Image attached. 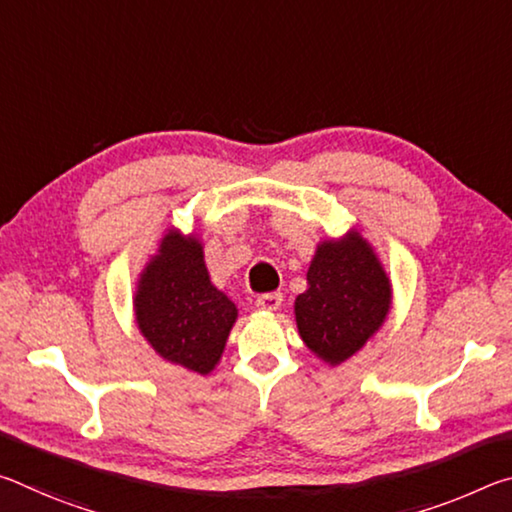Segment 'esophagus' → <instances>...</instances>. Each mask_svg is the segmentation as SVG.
<instances>
[{
  "instance_id": "obj_1",
  "label": "esophagus",
  "mask_w": 512,
  "mask_h": 512,
  "mask_svg": "<svg viewBox=\"0 0 512 512\" xmlns=\"http://www.w3.org/2000/svg\"><path fill=\"white\" fill-rule=\"evenodd\" d=\"M282 307V293H264L257 298V309L262 311H277Z\"/></svg>"
}]
</instances>
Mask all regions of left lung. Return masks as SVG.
<instances>
[{
    "label": "left lung",
    "instance_id": "1",
    "mask_svg": "<svg viewBox=\"0 0 512 512\" xmlns=\"http://www.w3.org/2000/svg\"><path fill=\"white\" fill-rule=\"evenodd\" d=\"M391 307V277L357 228L318 241L293 314L300 339L320 361H348L379 332Z\"/></svg>",
    "mask_w": 512,
    "mask_h": 512
}]
</instances>
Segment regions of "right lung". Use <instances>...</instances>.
<instances>
[{"instance_id": "right-lung-1", "label": "right lung", "mask_w": 512, "mask_h": 512, "mask_svg": "<svg viewBox=\"0 0 512 512\" xmlns=\"http://www.w3.org/2000/svg\"><path fill=\"white\" fill-rule=\"evenodd\" d=\"M133 314L158 357L210 375L223 357L239 309L212 284L201 237L171 225L137 275Z\"/></svg>"}]
</instances>
